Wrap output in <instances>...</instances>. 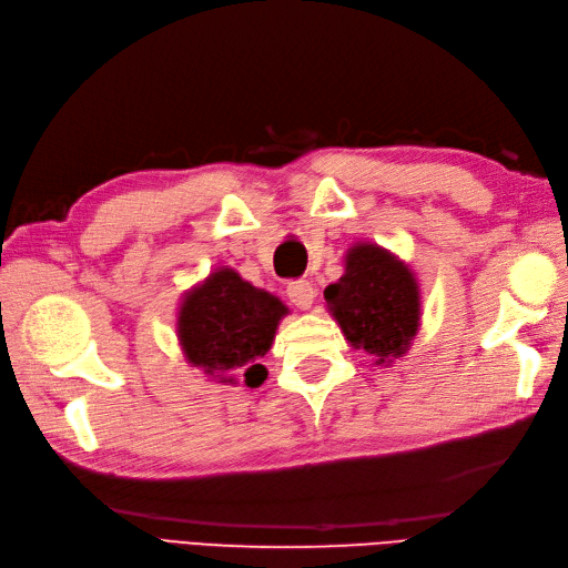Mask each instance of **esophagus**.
Wrapping results in <instances>:
<instances>
[{
    "label": "esophagus",
    "mask_w": 568,
    "mask_h": 568,
    "mask_svg": "<svg viewBox=\"0 0 568 568\" xmlns=\"http://www.w3.org/2000/svg\"><path fill=\"white\" fill-rule=\"evenodd\" d=\"M286 296L296 307H301V311H307L315 301V288L307 280H296V282H288Z\"/></svg>",
    "instance_id": "esophagus-1"
}]
</instances>
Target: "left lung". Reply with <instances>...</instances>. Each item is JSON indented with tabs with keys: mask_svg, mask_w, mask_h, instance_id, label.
<instances>
[{
	"mask_svg": "<svg viewBox=\"0 0 568 568\" xmlns=\"http://www.w3.org/2000/svg\"><path fill=\"white\" fill-rule=\"evenodd\" d=\"M341 332L365 348L376 365L403 357L419 329V286L409 267L376 244H357L346 255V274L324 288Z\"/></svg>",
	"mask_w": 568,
	"mask_h": 568,
	"instance_id": "8db88e82",
	"label": "left lung"
}]
</instances>
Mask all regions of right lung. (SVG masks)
<instances>
[{
  "mask_svg": "<svg viewBox=\"0 0 568 568\" xmlns=\"http://www.w3.org/2000/svg\"><path fill=\"white\" fill-rule=\"evenodd\" d=\"M286 313L280 298L222 267L182 301L178 336L184 357L220 382L239 374L246 386H261L267 376L261 359Z\"/></svg>",
  "mask_w": 568,
  "mask_h": 568,
  "instance_id": "add662e5",
  "label": "right lung"
}]
</instances>
